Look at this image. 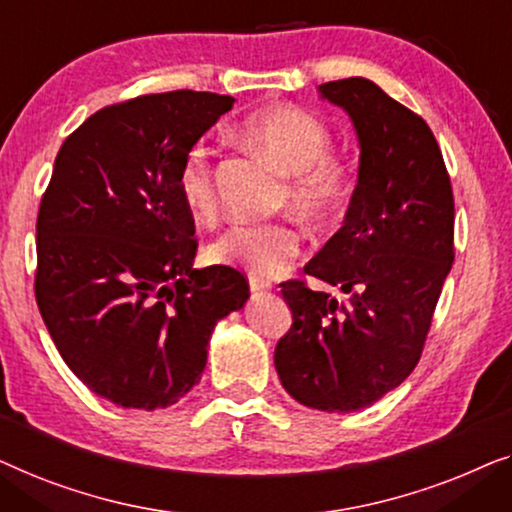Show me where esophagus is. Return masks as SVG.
Returning <instances> with one entry per match:
<instances>
[{
	"label": "esophagus",
	"mask_w": 512,
	"mask_h": 512,
	"mask_svg": "<svg viewBox=\"0 0 512 512\" xmlns=\"http://www.w3.org/2000/svg\"><path fill=\"white\" fill-rule=\"evenodd\" d=\"M248 283H250V290H253V292H266V290H271L269 280H262V278H257V276H250Z\"/></svg>",
	"instance_id": "1"
}]
</instances>
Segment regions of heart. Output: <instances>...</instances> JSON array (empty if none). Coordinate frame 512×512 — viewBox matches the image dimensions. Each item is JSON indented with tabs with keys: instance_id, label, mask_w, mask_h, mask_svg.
Masks as SVG:
<instances>
[{
	"instance_id": "1",
	"label": "heart",
	"mask_w": 512,
	"mask_h": 512,
	"mask_svg": "<svg viewBox=\"0 0 512 512\" xmlns=\"http://www.w3.org/2000/svg\"><path fill=\"white\" fill-rule=\"evenodd\" d=\"M241 139L262 150L287 174L283 199L306 220H334L348 204L350 171L329 155L331 134L318 115L299 106H269L243 120ZM176 187L194 218H208L215 211L211 150L201 143L187 150ZM297 255L299 232L287 222L232 225L208 246V257L215 264L239 266L257 278L280 276Z\"/></svg>"
}]
</instances>
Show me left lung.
I'll use <instances>...</instances> for the list:
<instances>
[{
	"instance_id": "8db88e82",
	"label": "left lung",
	"mask_w": 512,
	"mask_h": 512,
	"mask_svg": "<svg viewBox=\"0 0 512 512\" xmlns=\"http://www.w3.org/2000/svg\"><path fill=\"white\" fill-rule=\"evenodd\" d=\"M348 113L359 143L357 185L343 227L304 266L343 299L283 283L292 327L276 345L292 399L352 413L399 387L420 362L455 250V199L427 122L369 78L318 85Z\"/></svg>"
}]
</instances>
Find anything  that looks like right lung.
<instances>
[{
	"mask_svg": "<svg viewBox=\"0 0 512 512\" xmlns=\"http://www.w3.org/2000/svg\"><path fill=\"white\" fill-rule=\"evenodd\" d=\"M234 97L176 90L97 111L62 143L37 220V304L92 392L155 410L199 383L218 320L250 292L229 266L192 269L178 197L187 150Z\"/></svg>",
	"mask_w": 512,
	"mask_h": 512,
	"instance_id": "1",
	"label": "right lung"
}]
</instances>
